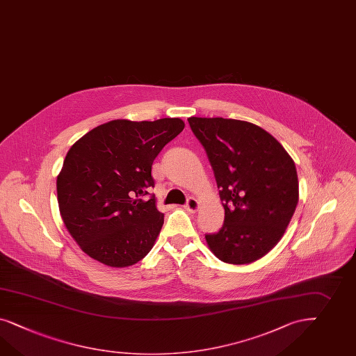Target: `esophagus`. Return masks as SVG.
<instances>
[{"mask_svg": "<svg viewBox=\"0 0 356 356\" xmlns=\"http://www.w3.org/2000/svg\"><path fill=\"white\" fill-rule=\"evenodd\" d=\"M200 207H201V203L198 202L195 198H189L188 202L185 204V210L192 212V213L198 211Z\"/></svg>", "mask_w": 356, "mask_h": 356, "instance_id": "34e87169", "label": "esophagus"}]
</instances>
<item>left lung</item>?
Segmentation results:
<instances>
[{
    "label": "left lung",
    "mask_w": 356,
    "mask_h": 356,
    "mask_svg": "<svg viewBox=\"0 0 356 356\" xmlns=\"http://www.w3.org/2000/svg\"><path fill=\"white\" fill-rule=\"evenodd\" d=\"M215 173L225 218L206 234L216 258L250 264L272 250L298 204V175L284 146L259 125L224 118L188 119Z\"/></svg>",
    "instance_id": "1"
}]
</instances>
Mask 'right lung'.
<instances>
[{
  "label": "right lung",
  "mask_w": 356,
  "mask_h": 356,
  "mask_svg": "<svg viewBox=\"0 0 356 356\" xmlns=\"http://www.w3.org/2000/svg\"><path fill=\"white\" fill-rule=\"evenodd\" d=\"M179 118L116 119L70 147L57 176L59 212L68 233L92 259L134 266L153 249L162 225L154 188L155 156L184 129Z\"/></svg>",
  "instance_id": "1"
}]
</instances>
